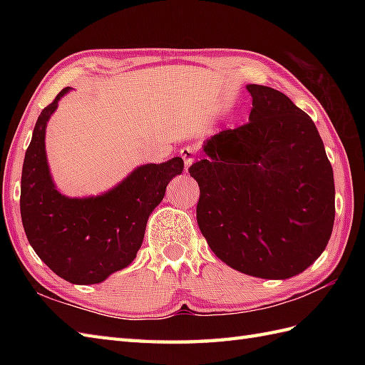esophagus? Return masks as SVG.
Returning a JSON list of instances; mask_svg holds the SVG:
<instances>
[{"label": "esophagus", "instance_id": "34e87169", "mask_svg": "<svg viewBox=\"0 0 365 365\" xmlns=\"http://www.w3.org/2000/svg\"><path fill=\"white\" fill-rule=\"evenodd\" d=\"M195 149H191V147H185V149L180 150L182 158L185 161V170H188L192 163H195Z\"/></svg>", "mask_w": 365, "mask_h": 365}]
</instances>
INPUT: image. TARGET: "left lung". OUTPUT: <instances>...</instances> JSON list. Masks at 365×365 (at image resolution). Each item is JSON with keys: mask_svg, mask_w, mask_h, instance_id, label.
Wrapping results in <instances>:
<instances>
[{"mask_svg": "<svg viewBox=\"0 0 365 365\" xmlns=\"http://www.w3.org/2000/svg\"><path fill=\"white\" fill-rule=\"evenodd\" d=\"M250 122L204 143L190 166L197 224L240 273L289 279L320 257L334 226V174L315 123L282 92L247 84Z\"/></svg>", "mask_w": 365, "mask_h": 365, "instance_id": "8db88e82", "label": "left lung"}]
</instances>
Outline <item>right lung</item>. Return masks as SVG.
I'll return each mask as SVG.
<instances>
[{
	"label": "right lung",
	"mask_w": 365,
	"mask_h": 365,
	"mask_svg": "<svg viewBox=\"0 0 365 365\" xmlns=\"http://www.w3.org/2000/svg\"><path fill=\"white\" fill-rule=\"evenodd\" d=\"M59 92L38 115L21 169L20 213L29 245L53 273L76 285L100 284L136 259L147 220L168 183L183 170L180 157L141 165L102 195L68 197L53 182L45 133Z\"/></svg>",
	"instance_id": "1"
}]
</instances>
